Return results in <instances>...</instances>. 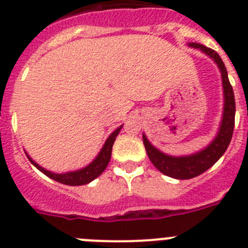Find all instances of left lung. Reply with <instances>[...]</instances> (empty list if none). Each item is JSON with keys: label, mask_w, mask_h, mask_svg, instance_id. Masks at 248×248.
<instances>
[{"label": "left lung", "mask_w": 248, "mask_h": 248, "mask_svg": "<svg viewBox=\"0 0 248 248\" xmlns=\"http://www.w3.org/2000/svg\"><path fill=\"white\" fill-rule=\"evenodd\" d=\"M189 46L194 48H201L209 58H212L218 65L222 74V82H223V93H225V110H223V119H222L221 128L215 138V140L202 152L197 154H192L188 156H170L162 153L153 147L148 141L147 137L143 135V143L145 150L149 156L150 162L153 163L159 172L163 174L177 179H190L197 175L202 174L215 164L227 150L228 145L232 139L234 128V113H236V103H234L233 89L228 80L227 70L225 63L219 58V55L206 46L201 44H189Z\"/></svg>", "instance_id": "left-lung-1"}]
</instances>
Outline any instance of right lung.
<instances>
[{"instance_id":"1","label":"right lung","mask_w":248,"mask_h":248,"mask_svg":"<svg viewBox=\"0 0 248 248\" xmlns=\"http://www.w3.org/2000/svg\"><path fill=\"white\" fill-rule=\"evenodd\" d=\"M120 129L122 126L116 129L115 132L113 134L110 135L109 138L107 139L105 141V144H104L103 149L100 150V153L99 155L95 158V160L93 163H90L88 167L85 168L80 169V170H76V172H69V173H63V174H56V173H52V172H48L46 169H44L42 167H40L37 163L33 162L29 155L27 158L30 159V162L32 163L33 166L36 168L41 170L42 173L47 177H50L51 179L56 182H60L62 185H67V186H82V185H86L89 182L94 181L96 177L101 174L104 172V169L107 168L108 164H109V160H110V156H111V149H113V144L114 141H115L116 135L119 134Z\"/></svg>"}]
</instances>
